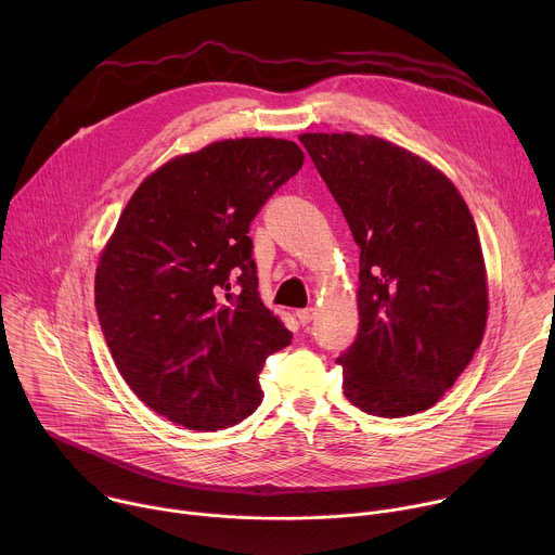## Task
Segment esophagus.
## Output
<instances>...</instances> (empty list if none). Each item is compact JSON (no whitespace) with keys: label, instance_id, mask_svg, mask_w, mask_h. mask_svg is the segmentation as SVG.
<instances>
[{"label":"esophagus","instance_id":"34e87169","mask_svg":"<svg viewBox=\"0 0 555 555\" xmlns=\"http://www.w3.org/2000/svg\"><path fill=\"white\" fill-rule=\"evenodd\" d=\"M296 319H298V323H300L302 327H307V325L313 321V309H311V307L298 309V311H296Z\"/></svg>","mask_w":555,"mask_h":555}]
</instances>
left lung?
Here are the masks:
<instances>
[{"label":"left lung","instance_id":"1","mask_svg":"<svg viewBox=\"0 0 555 555\" xmlns=\"http://www.w3.org/2000/svg\"><path fill=\"white\" fill-rule=\"evenodd\" d=\"M360 248L356 343L338 358L369 415L435 406L479 349L488 272L467 204L446 173L377 135L300 133Z\"/></svg>","mask_w":555,"mask_h":555}]
</instances>
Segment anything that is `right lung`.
Segmentation results:
<instances>
[{
  "mask_svg": "<svg viewBox=\"0 0 555 555\" xmlns=\"http://www.w3.org/2000/svg\"><path fill=\"white\" fill-rule=\"evenodd\" d=\"M302 160L283 138L219 140L155 169L127 202L94 298L116 369L157 415L219 430L261 404L263 362L292 332L259 298L248 228Z\"/></svg>",
  "mask_w": 555,
  "mask_h": 555,
  "instance_id": "1",
  "label": "right lung"
}]
</instances>
